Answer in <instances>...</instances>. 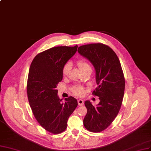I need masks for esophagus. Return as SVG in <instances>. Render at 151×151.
Instances as JSON below:
<instances>
[{
    "mask_svg": "<svg viewBox=\"0 0 151 151\" xmlns=\"http://www.w3.org/2000/svg\"><path fill=\"white\" fill-rule=\"evenodd\" d=\"M78 105H80V106L83 105H84V101L81 100V99H80V100H78Z\"/></svg>",
    "mask_w": 151,
    "mask_h": 151,
    "instance_id": "34e87169",
    "label": "esophagus"
}]
</instances>
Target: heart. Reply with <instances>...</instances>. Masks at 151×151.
I'll use <instances>...</instances> for the list:
<instances>
[{
	"label": "heart",
	"instance_id": "1",
	"mask_svg": "<svg viewBox=\"0 0 151 151\" xmlns=\"http://www.w3.org/2000/svg\"><path fill=\"white\" fill-rule=\"evenodd\" d=\"M76 64L80 68V69L82 71H84L85 70L87 69H91V66L89 63L86 61L84 60H78L76 61ZM71 69V63H66L63 65L62 68V75L63 76H67L69 73V71ZM71 92L72 93L78 96H83L85 93V89L83 87L81 86L76 85L74 86L71 88Z\"/></svg>",
	"mask_w": 151,
	"mask_h": 151
}]
</instances>
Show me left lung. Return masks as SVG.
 Masks as SVG:
<instances>
[{
    "label": "left lung",
    "instance_id": "8db88e82",
    "mask_svg": "<svg viewBox=\"0 0 151 151\" xmlns=\"http://www.w3.org/2000/svg\"><path fill=\"white\" fill-rule=\"evenodd\" d=\"M78 51L95 67L99 86L92 94L100 100L96 106L90 101L85 102L87 114L83 124L90 132H100L112 123L120 109L125 90L124 73L118 56L107 45L89 44L80 46Z\"/></svg>",
    "mask_w": 151,
    "mask_h": 151
}]
</instances>
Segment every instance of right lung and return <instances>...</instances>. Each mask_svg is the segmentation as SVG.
<instances>
[{
	"label": "right lung",
	"instance_id": "obj_1",
	"mask_svg": "<svg viewBox=\"0 0 151 151\" xmlns=\"http://www.w3.org/2000/svg\"><path fill=\"white\" fill-rule=\"evenodd\" d=\"M77 47H53L37 54L30 66L27 83L29 103L37 122L53 134L66 130L68 119L78 105L73 96L61 102L56 88L63 79V65L75 54Z\"/></svg>",
	"mask_w": 151,
	"mask_h": 151
}]
</instances>
